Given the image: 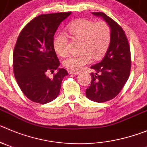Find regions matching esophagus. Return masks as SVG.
Listing matches in <instances>:
<instances>
[{
	"mask_svg": "<svg viewBox=\"0 0 147 147\" xmlns=\"http://www.w3.org/2000/svg\"><path fill=\"white\" fill-rule=\"evenodd\" d=\"M68 72H69V74H70V75H78V74L80 73L79 72H77V71H73V70H69Z\"/></svg>",
	"mask_w": 147,
	"mask_h": 147,
	"instance_id": "34e87169",
	"label": "esophagus"
}]
</instances>
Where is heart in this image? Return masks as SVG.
<instances>
[{
    "label": "heart",
    "instance_id": "obj_1",
    "mask_svg": "<svg viewBox=\"0 0 147 147\" xmlns=\"http://www.w3.org/2000/svg\"><path fill=\"white\" fill-rule=\"evenodd\" d=\"M68 31L75 40L81 41L80 52L77 56H69L64 59L63 65L70 70H79L90 64L91 59L99 60L106 53L111 40V30L105 22L81 19L68 26ZM68 40L64 34H58L53 40L56 53L64 57L67 53Z\"/></svg>",
    "mask_w": 147,
    "mask_h": 147
}]
</instances>
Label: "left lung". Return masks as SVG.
<instances>
[{
	"mask_svg": "<svg viewBox=\"0 0 147 147\" xmlns=\"http://www.w3.org/2000/svg\"><path fill=\"white\" fill-rule=\"evenodd\" d=\"M103 18L111 30V40L103 59L90 68L91 83L86 90V97L102 103L117 96L127 82L131 72V50L123 28L103 12H92Z\"/></svg>",
	"mask_w": 147,
	"mask_h": 147,
	"instance_id": "1",
	"label": "left lung"
}]
</instances>
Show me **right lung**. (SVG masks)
Returning a JSON list of instances; mask_svg holds the SVG:
<instances>
[{"mask_svg":"<svg viewBox=\"0 0 147 147\" xmlns=\"http://www.w3.org/2000/svg\"><path fill=\"white\" fill-rule=\"evenodd\" d=\"M71 12L41 14L32 20L20 32L13 53L15 78L26 97L46 104L58 96L67 71L59 68V61L53 48V36ZM57 72L52 78L49 71Z\"/></svg>","mask_w":147,"mask_h":147,"instance_id":"obj_1","label":"right lung"}]
</instances>
